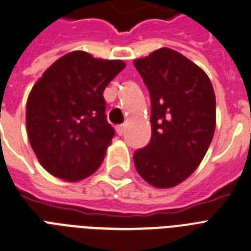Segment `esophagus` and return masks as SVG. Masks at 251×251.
Instances as JSON below:
<instances>
[{"label":"esophagus","mask_w":251,"mask_h":251,"mask_svg":"<svg viewBox=\"0 0 251 251\" xmlns=\"http://www.w3.org/2000/svg\"><path fill=\"white\" fill-rule=\"evenodd\" d=\"M124 129H126V126H124V124H119V126H117V133L119 134V136H122V134L124 133Z\"/></svg>","instance_id":"esophagus-1"}]
</instances>
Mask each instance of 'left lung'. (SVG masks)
<instances>
[{"mask_svg": "<svg viewBox=\"0 0 251 251\" xmlns=\"http://www.w3.org/2000/svg\"><path fill=\"white\" fill-rule=\"evenodd\" d=\"M151 98L149 145L133 155L138 174L156 188L185 180L204 157L216 127V96L203 70L173 49L134 61Z\"/></svg>", "mask_w": 251, "mask_h": 251, "instance_id": "8db88e82", "label": "left lung"}]
</instances>
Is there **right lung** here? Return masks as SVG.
<instances>
[{
	"label": "right lung",
	"mask_w": 251,
	"mask_h": 251,
	"mask_svg": "<svg viewBox=\"0 0 251 251\" xmlns=\"http://www.w3.org/2000/svg\"><path fill=\"white\" fill-rule=\"evenodd\" d=\"M124 67L77 50L55 61L35 83L26 102L27 136L48 173L77 181L99 169L115 134L102 93Z\"/></svg>",
	"instance_id": "add662e5"
}]
</instances>
